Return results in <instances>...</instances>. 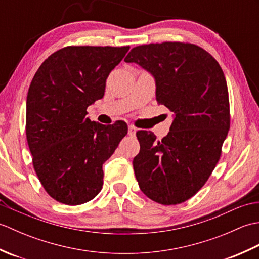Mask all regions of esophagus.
<instances>
[{"label":"esophagus","mask_w":259,"mask_h":259,"mask_svg":"<svg viewBox=\"0 0 259 259\" xmlns=\"http://www.w3.org/2000/svg\"><path fill=\"white\" fill-rule=\"evenodd\" d=\"M136 131H137V128L135 125H133V124H130L129 125V128H128V135L129 136H131V137H134L135 135H136Z\"/></svg>","instance_id":"esophagus-1"}]
</instances>
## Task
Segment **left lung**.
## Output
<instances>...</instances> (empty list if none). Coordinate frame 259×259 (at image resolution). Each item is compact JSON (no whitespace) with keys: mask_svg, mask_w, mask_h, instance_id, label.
I'll use <instances>...</instances> for the list:
<instances>
[{"mask_svg":"<svg viewBox=\"0 0 259 259\" xmlns=\"http://www.w3.org/2000/svg\"><path fill=\"white\" fill-rule=\"evenodd\" d=\"M124 61L138 63L155 76L157 101L175 117L161 140L149 131L137 133V181L153 201L184 202L207 183L222 156L230 126L226 78L216 59L192 43L138 46Z\"/></svg>","mask_w":259,"mask_h":259,"instance_id":"obj_1","label":"left lung"}]
</instances>
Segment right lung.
Here are the masks:
<instances>
[{
	"label": "right lung",
	"mask_w": 259,
	"mask_h": 259,
	"mask_svg": "<svg viewBox=\"0 0 259 259\" xmlns=\"http://www.w3.org/2000/svg\"><path fill=\"white\" fill-rule=\"evenodd\" d=\"M125 47L69 46L46 59L26 97V140L43 188L65 205L93 199L103 186L102 164L128 133L124 121L104 125L87 118L101 99Z\"/></svg>",
	"instance_id": "right-lung-1"
}]
</instances>
